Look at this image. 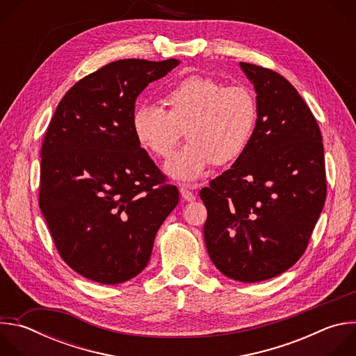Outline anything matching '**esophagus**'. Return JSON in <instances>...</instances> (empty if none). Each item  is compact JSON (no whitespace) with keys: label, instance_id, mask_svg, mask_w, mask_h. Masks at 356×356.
<instances>
[{"label":"esophagus","instance_id":"1","mask_svg":"<svg viewBox=\"0 0 356 356\" xmlns=\"http://www.w3.org/2000/svg\"><path fill=\"white\" fill-rule=\"evenodd\" d=\"M180 194H181V198H183L184 201L193 202V201L195 200L194 193H193V191H190V190L187 188V186H181V187H180Z\"/></svg>","mask_w":356,"mask_h":356}]
</instances>
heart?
<instances>
[{
  "instance_id": "b5f03b06",
  "label": "heart",
  "mask_w": 356,
  "mask_h": 356,
  "mask_svg": "<svg viewBox=\"0 0 356 356\" xmlns=\"http://www.w3.org/2000/svg\"><path fill=\"white\" fill-rule=\"evenodd\" d=\"M161 107L139 106L131 120L138 145L152 156L168 159L183 136L188 143L166 165V173L195 181L216 163L235 162L246 150L258 120L253 92L239 84L193 74L169 88Z\"/></svg>"
}]
</instances>
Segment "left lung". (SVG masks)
I'll list each match as a JSON object with an SVG mask.
<instances>
[{
    "label": "left lung",
    "mask_w": 356,
    "mask_h": 356,
    "mask_svg": "<svg viewBox=\"0 0 356 356\" xmlns=\"http://www.w3.org/2000/svg\"><path fill=\"white\" fill-rule=\"evenodd\" d=\"M239 65L257 91L255 132L200 198L213 264L229 279L255 283L301 258L323 211L327 181L321 131L301 95L270 69Z\"/></svg>",
    "instance_id": "8db88e82"
}]
</instances>
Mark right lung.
Returning a JSON list of instances; mask_svg holds the SVG:
<instances>
[{
	"instance_id": "add662e5",
	"label": "right lung",
	"mask_w": 356,
	"mask_h": 356,
	"mask_svg": "<svg viewBox=\"0 0 356 356\" xmlns=\"http://www.w3.org/2000/svg\"><path fill=\"white\" fill-rule=\"evenodd\" d=\"M176 59L117 60L62 98L40 150L39 207L62 259L103 284L124 283L150 259L179 190L132 132L135 101Z\"/></svg>"
}]
</instances>
